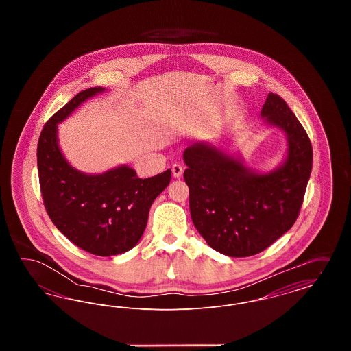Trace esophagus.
Listing matches in <instances>:
<instances>
[{
    "mask_svg": "<svg viewBox=\"0 0 351 351\" xmlns=\"http://www.w3.org/2000/svg\"><path fill=\"white\" fill-rule=\"evenodd\" d=\"M184 168L180 163H175L173 166H172V175L175 176V178H180L182 175H183Z\"/></svg>",
    "mask_w": 351,
    "mask_h": 351,
    "instance_id": "1",
    "label": "esophagus"
}]
</instances>
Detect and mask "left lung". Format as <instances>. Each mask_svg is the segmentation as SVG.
Listing matches in <instances>:
<instances>
[{
  "instance_id": "left-lung-1",
  "label": "left lung",
  "mask_w": 351,
  "mask_h": 351,
  "mask_svg": "<svg viewBox=\"0 0 351 351\" xmlns=\"http://www.w3.org/2000/svg\"><path fill=\"white\" fill-rule=\"evenodd\" d=\"M262 116L288 136L287 159L271 173L256 175L208 145L184 151L193 225L212 249L234 258L266 250L292 228L312 172L311 139L287 102L268 93Z\"/></svg>"
}]
</instances>
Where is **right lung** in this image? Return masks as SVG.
I'll use <instances>...</instances> for the list:
<instances>
[{
	"label": "right lung",
	"mask_w": 351,
	"mask_h": 351,
	"mask_svg": "<svg viewBox=\"0 0 351 351\" xmlns=\"http://www.w3.org/2000/svg\"><path fill=\"white\" fill-rule=\"evenodd\" d=\"M102 90L96 86L77 93L45 123L36 162L42 199L53 225L84 251L112 256L138 243L151 204L169 184L171 169L139 179L128 166L85 175L68 165L58 146L56 125Z\"/></svg>",
	"instance_id": "add662e5"
}]
</instances>
